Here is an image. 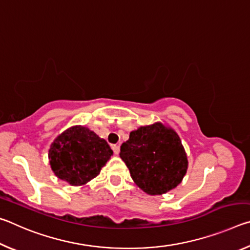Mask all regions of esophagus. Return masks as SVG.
I'll return each instance as SVG.
<instances>
[{"label":"esophagus","instance_id":"esophagus-1","mask_svg":"<svg viewBox=\"0 0 250 250\" xmlns=\"http://www.w3.org/2000/svg\"><path fill=\"white\" fill-rule=\"evenodd\" d=\"M112 150H113V152H115L116 154H119V152H120V146H118V145H113V146H112Z\"/></svg>","mask_w":250,"mask_h":250}]
</instances>
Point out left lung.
<instances>
[{"label":"left lung","mask_w":250,"mask_h":250,"mask_svg":"<svg viewBox=\"0 0 250 250\" xmlns=\"http://www.w3.org/2000/svg\"><path fill=\"white\" fill-rule=\"evenodd\" d=\"M120 158L139 188L160 195L176 188L188 170V158L175 131L162 124L141 126L120 146Z\"/></svg>","instance_id":"left-lung-1"}]
</instances>
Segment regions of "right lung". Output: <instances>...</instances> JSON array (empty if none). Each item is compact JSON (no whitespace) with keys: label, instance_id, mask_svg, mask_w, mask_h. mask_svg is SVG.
<instances>
[{"label":"right lung","instance_id":"obj_1","mask_svg":"<svg viewBox=\"0 0 250 250\" xmlns=\"http://www.w3.org/2000/svg\"><path fill=\"white\" fill-rule=\"evenodd\" d=\"M111 155L107 141L88 128L77 125L55 139L48 158L59 179L82 185L98 175Z\"/></svg>","mask_w":250,"mask_h":250}]
</instances>
